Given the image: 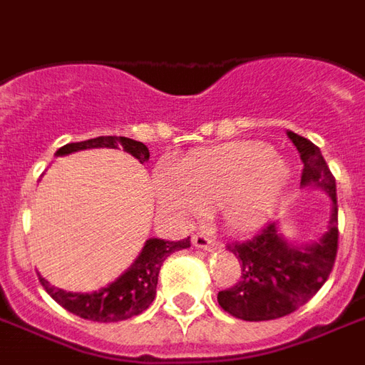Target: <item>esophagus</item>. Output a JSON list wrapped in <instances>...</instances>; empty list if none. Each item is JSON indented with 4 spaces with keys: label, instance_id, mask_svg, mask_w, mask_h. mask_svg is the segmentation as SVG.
<instances>
[{
    "label": "esophagus",
    "instance_id": "obj_1",
    "mask_svg": "<svg viewBox=\"0 0 365 365\" xmlns=\"http://www.w3.org/2000/svg\"><path fill=\"white\" fill-rule=\"evenodd\" d=\"M193 245H195L197 250H212V247H217V240L203 232V234L193 236Z\"/></svg>",
    "mask_w": 365,
    "mask_h": 365
}]
</instances>
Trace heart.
<instances>
[{"mask_svg": "<svg viewBox=\"0 0 365 365\" xmlns=\"http://www.w3.org/2000/svg\"><path fill=\"white\" fill-rule=\"evenodd\" d=\"M290 170L265 143H232L197 150L178 164V178L156 175L162 205L180 218L218 209L232 230L257 228L284 195Z\"/></svg>", "mask_w": 365, "mask_h": 365, "instance_id": "heart-1", "label": "heart"}]
</instances>
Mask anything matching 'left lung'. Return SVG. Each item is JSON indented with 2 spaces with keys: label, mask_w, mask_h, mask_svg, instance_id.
<instances>
[{
  "label": "left lung",
  "mask_w": 365,
  "mask_h": 365,
  "mask_svg": "<svg viewBox=\"0 0 365 365\" xmlns=\"http://www.w3.org/2000/svg\"><path fill=\"white\" fill-rule=\"evenodd\" d=\"M288 137L304 162L302 185H317L325 190L333 201V210L323 236L304 247L286 244L277 222H267L250 240L226 245L240 261L242 274L232 288L218 292V304L237 319L269 321L296 312L319 292L334 267L339 250L334 175L319 147L292 131H288Z\"/></svg>",
  "instance_id": "8db88e82"
}]
</instances>
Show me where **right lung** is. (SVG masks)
<instances>
[{
  "label": "right lung",
  "instance_id": "right-lung-1",
  "mask_svg": "<svg viewBox=\"0 0 365 365\" xmlns=\"http://www.w3.org/2000/svg\"><path fill=\"white\" fill-rule=\"evenodd\" d=\"M123 148L125 153L135 156L137 160L145 164L148 160V148L139 141L128 139V137H96L88 141L69 143L56 153L58 156L71 155L85 148ZM191 245L190 237L182 242H164L158 237L147 240L141 255L135 259V263L120 279L93 294H73L66 292L61 288H56L46 279L40 277V284L52 296L59 306L66 307L69 313H75L83 319L98 321V323H114L135 317L147 309L156 296V284H158V272L162 263L174 251L187 250Z\"/></svg>",
  "mask_w": 365,
  "mask_h": 365
}]
</instances>
